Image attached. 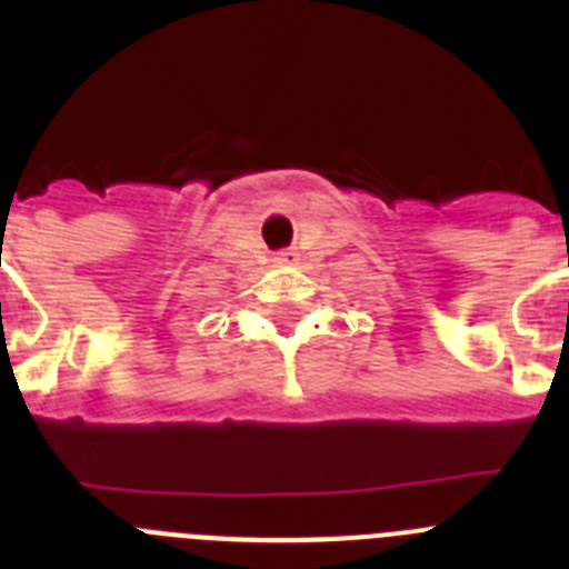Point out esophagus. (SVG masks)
<instances>
[{"label":"esophagus","mask_w":569,"mask_h":569,"mask_svg":"<svg viewBox=\"0 0 569 569\" xmlns=\"http://www.w3.org/2000/svg\"><path fill=\"white\" fill-rule=\"evenodd\" d=\"M276 261H296V253L293 250H281V253H276Z\"/></svg>","instance_id":"34e87169"}]
</instances>
